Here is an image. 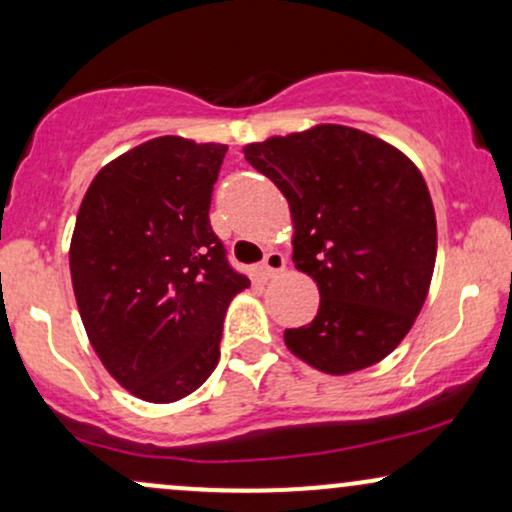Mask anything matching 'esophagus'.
<instances>
[{"instance_id": "esophagus-1", "label": "esophagus", "mask_w": 512, "mask_h": 512, "mask_svg": "<svg viewBox=\"0 0 512 512\" xmlns=\"http://www.w3.org/2000/svg\"><path fill=\"white\" fill-rule=\"evenodd\" d=\"M286 269V257L281 255V252H267L264 255V260L260 264V274L264 276V279H272V276L281 274Z\"/></svg>"}]
</instances>
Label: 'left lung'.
<instances>
[{"label":"left lung","instance_id":"1","mask_svg":"<svg viewBox=\"0 0 512 512\" xmlns=\"http://www.w3.org/2000/svg\"><path fill=\"white\" fill-rule=\"evenodd\" d=\"M286 197L293 264L320 291L313 322L284 332L293 356L349 375L397 349L436 267V211L421 170L397 146L315 125L243 149Z\"/></svg>","mask_w":512,"mask_h":512}]
</instances>
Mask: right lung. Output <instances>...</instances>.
<instances>
[{"label":"right lung","instance_id":"right-lung-1","mask_svg":"<svg viewBox=\"0 0 512 512\" xmlns=\"http://www.w3.org/2000/svg\"><path fill=\"white\" fill-rule=\"evenodd\" d=\"M226 151L149 139L98 170L76 214L69 269L88 342L144 402H178L209 378L223 315L250 286L209 223Z\"/></svg>","mask_w":512,"mask_h":512}]
</instances>
